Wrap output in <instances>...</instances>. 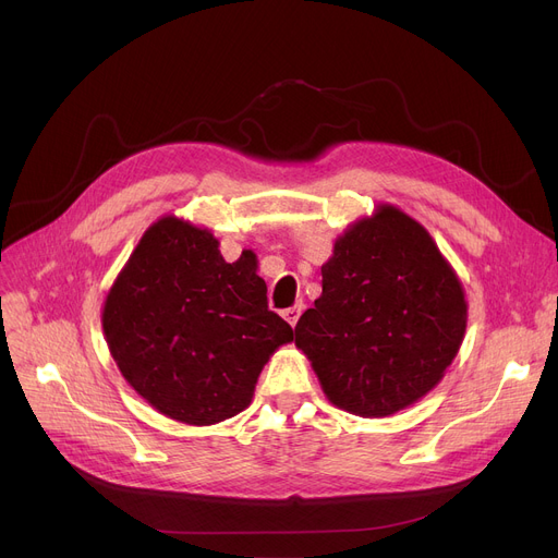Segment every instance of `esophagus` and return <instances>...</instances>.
<instances>
[{"label": "esophagus", "mask_w": 558, "mask_h": 558, "mask_svg": "<svg viewBox=\"0 0 558 558\" xmlns=\"http://www.w3.org/2000/svg\"><path fill=\"white\" fill-rule=\"evenodd\" d=\"M301 314H303V305L299 303V305H294V307H287V310H282V316L287 318V324L294 328L296 324H299V318H301Z\"/></svg>", "instance_id": "obj_1"}]
</instances>
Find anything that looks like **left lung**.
<instances>
[{
    "instance_id": "left-lung-1",
    "label": "left lung",
    "mask_w": 558,
    "mask_h": 558,
    "mask_svg": "<svg viewBox=\"0 0 558 558\" xmlns=\"http://www.w3.org/2000/svg\"><path fill=\"white\" fill-rule=\"evenodd\" d=\"M324 291L296 324V345L332 404L391 416L432 391L459 353L463 287L429 232L379 205L335 242Z\"/></svg>"
}]
</instances>
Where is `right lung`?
Returning <instances> with one entry per match:
<instances>
[{
  "instance_id": "right-lung-1",
  "label": "right lung",
  "mask_w": 558,
  "mask_h": 558,
  "mask_svg": "<svg viewBox=\"0 0 558 558\" xmlns=\"http://www.w3.org/2000/svg\"><path fill=\"white\" fill-rule=\"evenodd\" d=\"M101 324L126 383L187 425L244 412L264 364L294 339L267 305L255 257L226 262L210 230L179 217L142 234L108 291Z\"/></svg>"
}]
</instances>
